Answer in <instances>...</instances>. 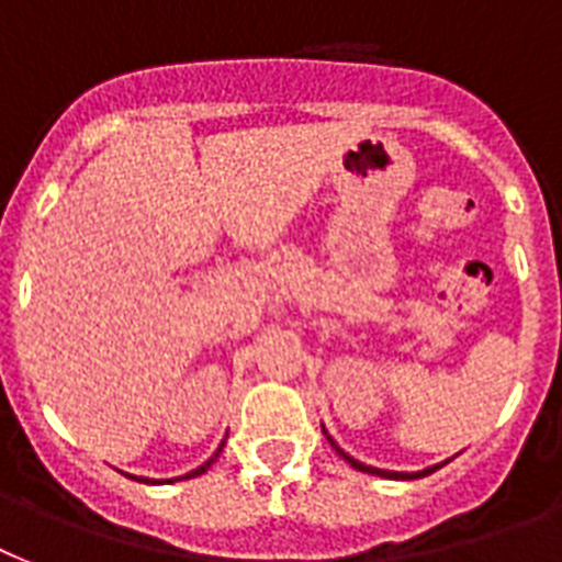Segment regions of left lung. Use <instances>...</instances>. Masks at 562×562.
Returning <instances> with one entry per match:
<instances>
[{
	"label": "left lung",
	"mask_w": 562,
	"mask_h": 562,
	"mask_svg": "<svg viewBox=\"0 0 562 562\" xmlns=\"http://www.w3.org/2000/svg\"><path fill=\"white\" fill-rule=\"evenodd\" d=\"M324 435H326V428H324ZM326 440H329V443L335 446V452L341 454L344 461L350 463V467H356V470H361V472H370V475H382V479H402V481H408V479H423V475H428V472H435L437 467H443V463H437V467H428V470H423V472H391V470H375V467H368V463H361V461H356V458H352V454H347L341 449V446L335 443L333 437L326 435Z\"/></svg>",
	"instance_id": "8db88e82"
}]
</instances>
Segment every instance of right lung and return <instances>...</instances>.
<instances>
[{"instance_id":"1","label":"right lung","mask_w":562,"mask_h":562,"mask_svg":"<svg viewBox=\"0 0 562 562\" xmlns=\"http://www.w3.org/2000/svg\"><path fill=\"white\" fill-rule=\"evenodd\" d=\"M221 446H224V443H221ZM218 452H221V449H218ZM218 452L212 454V458H210V461H206V463H201V467H198V470L187 472V475H180V479H194V475H201V472L210 470L212 461H215V458H218ZM131 479H134V475H131ZM180 479H169V484H171V481H180ZM136 481H143V484H157V481H151V479H136Z\"/></svg>"}]
</instances>
